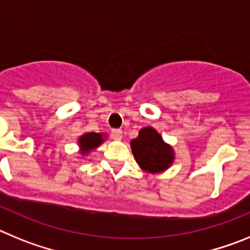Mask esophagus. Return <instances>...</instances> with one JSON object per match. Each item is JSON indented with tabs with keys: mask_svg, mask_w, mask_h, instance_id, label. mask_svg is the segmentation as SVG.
<instances>
[{
	"mask_svg": "<svg viewBox=\"0 0 250 250\" xmlns=\"http://www.w3.org/2000/svg\"><path fill=\"white\" fill-rule=\"evenodd\" d=\"M111 138L114 139V140H121V139H123V130L120 129L111 130Z\"/></svg>",
	"mask_w": 250,
	"mask_h": 250,
	"instance_id": "obj_1",
	"label": "esophagus"
}]
</instances>
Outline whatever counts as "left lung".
Wrapping results in <instances>:
<instances>
[{
    "mask_svg": "<svg viewBox=\"0 0 250 250\" xmlns=\"http://www.w3.org/2000/svg\"><path fill=\"white\" fill-rule=\"evenodd\" d=\"M132 154L139 165L149 173H160L171 165L173 149L163 141V138L152 127H144L139 136L130 143Z\"/></svg>",
    "mask_w": 250,
    "mask_h": 250,
    "instance_id": "1",
    "label": "left lung"
}]
</instances>
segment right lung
Masks as SVG:
<instances>
[{
  "mask_svg": "<svg viewBox=\"0 0 250 250\" xmlns=\"http://www.w3.org/2000/svg\"><path fill=\"white\" fill-rule=\"evenodd\" d=\"M103 141L104 139L101 134L89 132V134H85V135H83L79 139V145H80L81 149H83V154H87L90 150L98 147Z\"/></svg>",
  "mask_w": 250,
  "mask_h": 250,
  "instance_id": "1",
  "label": "right lung"
}]
</instances>
